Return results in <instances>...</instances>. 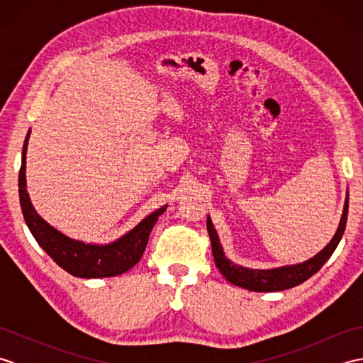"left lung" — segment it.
Listing matches in <instances>:
<instances>
[{
  "instance_id": "left-lung-1",
  "label": "left lung",
  "mask_w": 363,
  "mask_h": 363,
  "mask_svg": "<svg viewBox=\"0 0 363 363\" xmlns=\"http://www.w3.org/2000/svg\"><path fill=\"white\" fill-rule=\"evenodd\" d=\"M348 204L350 194L346 191L345 206L338 228L334 237L330 238V242L318 254H315L309 260L299 262V264L274 267L267 269L242 267L230 260L225 254V250H223L218 233L217 229H215L211 217H207V233H209L211 237L215 265L220 269V273L226 277V281L237 285V287H242L251 291H282L291 287H296V285L303 284L304 281H307L309 277L317 273L318 269L326 264L328 259L333 256V252L335 251L337 245L340 243L345 233L346 220H348Z\"/></svg>"
}]
</instances>
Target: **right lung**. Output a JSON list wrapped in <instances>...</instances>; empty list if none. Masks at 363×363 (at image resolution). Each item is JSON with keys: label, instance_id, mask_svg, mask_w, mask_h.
<instances>
[{"label": "right lung", "instance_id": "1", "mask_svg": "<svg viewBox=\"0 0 363 363\" xmlns=\"http://www.w3.org/2000/svg\"><path fill=\"white\" fill-rule=\"evenodd\" d=\"M29 135L30 130L25 138V145H23L18 195L23 217H25L35 242L60 268H64L67 273L76 277L96 279V277H112L129 272L143 256L151 230L168 206H162L160 209L146 215L126 234L109 243H89L68 237L50 225L34 209L33 201L29 198L26 189V151Z\"/></svg>", "mask_w": 363, "mask_h": 363}]
</instances>
